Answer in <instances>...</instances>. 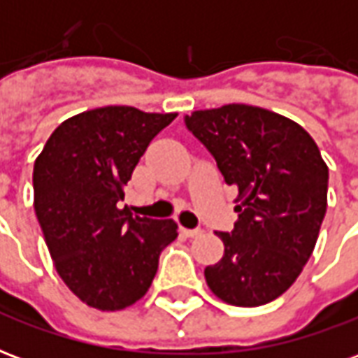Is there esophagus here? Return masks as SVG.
<instances>
[{
  "mask_svg": "<svg viewBox=\"0 0 358 358\" xmlns=\"http://www.w3.org/2000/svg\"><path fill=\"white\" fill-rule=\"evenodd\" d=\"M182 234L187 236V238H195V236H199V234H201V230H199V228H194V230H189V228H182Z\"/></svg>",
  "mask_w": 358,
  "mask_h": 358,
  "instance_id": "obj_1",
  "label": "esophagus"
}]
</instances>
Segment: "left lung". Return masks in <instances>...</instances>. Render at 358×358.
I'll use <instances>...</instances> for the list:
<instances>
[{"label": "left lung", "instance_id": "left-lung-1", "mask_svg": "<svg viewBox=\"0 0 358 358\" xmlns=\"http://www.w3.org/2000/svg\"><path fill=\"white\" fill-rule=\"evenodd\" d=\"M186 126L238 187V220L232 234L217 232L224 255L205 268L207 285L228 305H266L313 255L328 207V166L303 126L263 107L194 110Z\"/></svg>", "mask_w": 358, "mask_h": 358}]
</instances>
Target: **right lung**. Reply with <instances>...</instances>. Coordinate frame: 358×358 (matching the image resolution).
<instances>
[{"mask_svg": "<svg viewBox=\"0 0 358 358\" xmlns=\"http://www.w3.org/2000/svg\"><path fill=\"white\" fill-rule=\"evenodd\" d=\"M176 113L126 105L84 110L53 130L36 157L34 210L55 270L88 307L122 310L148 293L178 224L120 209L149 141Z\"/></svg>", "mask_w": 358, "mask_h": 358, "instance_id": "1", "label": "right lung"}]
</instances>
